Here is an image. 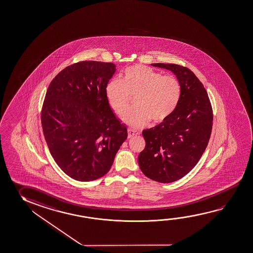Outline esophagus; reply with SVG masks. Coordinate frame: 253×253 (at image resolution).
<instances>
[{"mask_svg":"<svg viewBox=\"0 0 253 253\" xmlns=\"http://www.w3.org/2000/svg\"><path fill=\"white\" fill-rule=\"evenodd\" d=\"M139 134V132L133 131L132 129H128V138H132V137L136 136Z\"/></svg>","mask_w":253,"mask_h":253,"instance_id":"1","label":"esophagus"}]
</instances>
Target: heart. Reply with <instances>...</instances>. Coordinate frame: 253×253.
I'll list each match as a JSON object with an SVG mask.
<instances>
[{
  "instance_id": "obj_1",
  "label": "heart",
  "mask_w": 253,
  "mask_h": 253,
  "mask_svg": "<svg viewBox=\"0 0 253 253\" xmlns=\"http://www.w3.org/2000/svg\"><path fill=\"white\" fill-rule=\"evenodd\" d=\"M110 106L119 116L127 112L131 96H134V108L124 117L132 128L148 124L161 123L176 109L181 96L179 81L173 76H164L142 65H135L125 70L122 81L113 78L105 88Z\"/></svg>"
}]
</instances>
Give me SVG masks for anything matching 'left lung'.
Masks as SVG:
<instances>
[{
	"mask_svg": "<svg viewBox=\"0 0 253 253\" xmlns=\"http://www.w3.org/2000/svg\"><path fill=\"white\" fill-rule=\"evenodd\" d=\"M170 70L181 84L176 109L167 120L142 131L146 146L138 162L145 176L171 183L188 174L202 157L212 132V109L201 81L186 67L154 63Z\"/></svg>",
	"mask_w": 253,
	"mask_h": 253,
	"instance_id": "1",
	"label": "left lung"
}]
</instances>
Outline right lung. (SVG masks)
Here are the masks:
<instances>
[{
    "label": "right lung",
    "mask_w": 253,
    "mask_h": 253,
    "mask_svg": "<svg viewBox=\"0 0 253 253\" xmlns=\"http://www.w3.org/2000/svg\"><path fill=\"white\" fill-rule=\"evenodd\" d=\"M115 67L112 62H77L61 70L46 90L41 112L44 139L57 165L76 180L104 176L127 138L105 93Z\"/></svg>",
    "instance_id": "add662e5"
}]
</instances>
